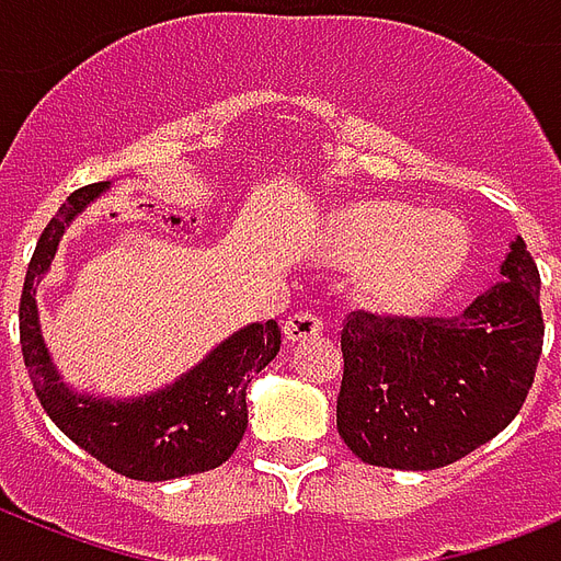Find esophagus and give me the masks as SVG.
I'll use <instances>...</instances> for the list:
<instances>
[{
  "mask_svg": "<svg viewBox=\"0 0 561 561\" xmlns=\"http://www.w3.org/2000/svg\"><path fill=\"white\" fill-rule=\"evenodd\" d=\"M317 334H323V320L311 311H299L285 320V341L288 343H299L306 337H317Z\"/></svg>",
  "mask_w": 561,
  "mask_h": 561,
  "instance_id": "34e87169",
  "label": "esophagus"
}]
</instances>
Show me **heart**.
I'll return each mask as SVG.
<instances>
[{"label":"heart","mask_w":561,"mask_h":561,"mask_svg":"<svg viewBox=\"0 0 561 561\" xmlns=\"http://www.w3.org/2000/svg\"><path fill=\"white\" fill-rule=\"evenodd\" d=\"M323 255L364 273V299L387 314H416L451 288L469 262V229L454 215H422L392 201L343 206L325 220Z\"/></svg>","instance_id":"heart-1"}]
</instances>
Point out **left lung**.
<instances>
[{
	"mask_svg": "<svg viewBox=\"0 0 561 561\" xmlns=\"http://www.w3.org/2000/svg\"><path fill=\"white\" fill-rule=\"evenodd\" d=\"M501 276L460 314H350L337 431L352 454L383 469H443L518 416L545 343L539 267L522 236Z\"/></svg>",
	"mask_w": 561,
	"mask_h": 561,
	"instance_id": "obj_1",
	"label": "left lung"
}]
</instances>
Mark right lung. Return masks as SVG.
Returning a JSON list of instances; mask_svg holds the SVG:
<instances>
[{
    "mask_svg": "<svg viewBox=\"0 0 561 561\" xmlns=\"http://www.w3.org/2000/svg\"><path fill=\"white\" fill-rule=\"evenodd\" d=\"M110 183L78 188L43 229L20 299V343L31 383L48 419L75 445L130 480H174L218 469L247 431V383L279 352L276 320L250 323L162 390L136 399H104L72 390L48 355L37 314V285L51 271L60 238Z\"/></svg>",
    "mask_w": 561,
    "mask_h": 561,
    "instance_id": "obj_1",
    "label": "right lung"
}]
</instances>
